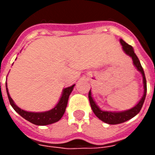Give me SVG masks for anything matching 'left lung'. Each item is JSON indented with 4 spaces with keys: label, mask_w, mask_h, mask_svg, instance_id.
Here are the masks:
<instances>
[{
    "label": "left lung",
    "mask_w": 155,
    "mask_h": 155,
    "mask_svg": "<svg viewBox=\"0 0 155 155\" xmlns=\"http://www.w3.org/2000/svg\"><path fill=\"white\" fill-rule=\"evenodd\" d=\"M120 42L122 45V48H123L124 51L128 55H130V57L132 58L133 60V64L136 67L138 71H140V73L142 74L143 76V97L141 98V100L139 101V103L134 106V107L131 108L130 110H127L121 111V112H110V111H103L101 110V109L99 108L97 104H95V102L93 100V98L91 96V91H90L89 92V100H90V104H91V109L94 113V114L100 119L102 120L103 122L109 124H121L125 122L127 120L132 119L133 117H134L137 114H139V112L141 110V108L143 106V102L146 97V92H147V84H146V79H145V75H144V72L141 64H140V60L138 59L137 55L134 51L133 47L128 45L122 39H120Z\"/></svg>",
    "instance_id": "1"
}]
</instances>
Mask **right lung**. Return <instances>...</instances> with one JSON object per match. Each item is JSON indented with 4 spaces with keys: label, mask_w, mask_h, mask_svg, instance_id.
<instances>
[{
    "label": "right lung",
    "mask_w": 155,
    "mask_h": 155,
    "mask_svg": "<svg viewBox=\"0 0 155 155\" xmlns=\"http://www.w3.org/2000/svg\"><path fill=\"white\" fill-rule=\"evenodd\" d=\"M6 86V92H7V96H8L10 104L12 106V108L15 110L21 117L26 120H28L29 122L36 124V125H47L55 123L61 120V117L63 116L66 106H67L68 100L69 96L74 89V84L71 85L70 87L65 88L63 90V93L61 95L60 101L58 102V104L54 106L51 110L45 111V112H41V113H35V112H28L21 110V108H19L16 104L14 103V101L10 96L7 89V84H5Z\"/></svg>",
    "instance_id": "1"
}]
</instances>
